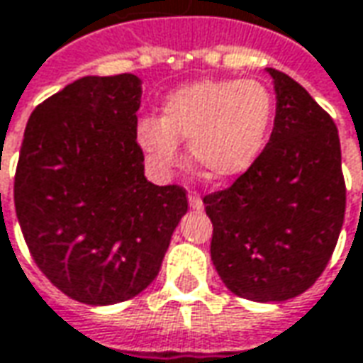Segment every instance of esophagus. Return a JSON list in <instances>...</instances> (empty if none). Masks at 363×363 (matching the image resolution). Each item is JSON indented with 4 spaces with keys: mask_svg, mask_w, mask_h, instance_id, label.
<instances>
[{
    "mask_svg": "<svg viewBox=\"0 0 363 363\" xmlns=\"http://www.w3.org/2000/svg\"><path fill=\"white\" fill-rule=\"evenodd\" d=\"M187 199H189V208L191 210H203V201H201V198H199L196 191H191Z\"/></svg>",
    "mask_w": 363,
    "mask_h": 363,
    "instance_id": "1",
    "label": "esophagus"
}]
</instances>
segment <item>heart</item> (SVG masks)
<instances>
[{
	"label": "heart",
	"instance_id": "b5f03b06",
	"mask_svg": "<svg viewBox=\"0 0 363 363\" xmlns=\"http://www.w3.org/2000/svg\"><path fill=\"white\" fill-rule=\"evenodd\" d=\"M274 97L255 79H203L165 97L162 118L138 123V142L160 169L179 162V140L213 182L244 174L266 145Z\"/></svg>",
	"mask_w": 363,
	"mask_h": 363
}]
</instances>
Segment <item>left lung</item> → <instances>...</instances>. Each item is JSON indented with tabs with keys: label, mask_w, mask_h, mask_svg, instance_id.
I'll use <instances>...</instances> for the list:
<instances>
[{
	"label": "left lung",
	"mask_w": 363,
	"mask_h": 363,
	"mask_svg": "<svg viewBox=\"0 0 363 363\" xmlns=\"http://www.w3.org/2000/svg\"><path fill=\"white\" fill-rule=\"evenodd\" d=\"M276 82L269 142L232 186L203 198L211 262L225 288L284 301L312 288L334 254L346 213L337 128L298 82Z\"/></svg>",
	"instance_id": "8db88e82"
}]
</instances>
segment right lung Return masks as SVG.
<instances>
[{
	"instance_id": "1",
	"label": "right lung",
	"mask_w": 363,
	"mask_h": 363,
	"mask_svg": "<svg viewBox=\"0 0 363 363\" xmlns=\"http://www.w3.org/2000/svg\"><path fill=\"white\" fill-rule=\"evenodd\" d=\"M140 77H82L29 116L13 201L29 254L65 296L109 306L152 284L186 189L143 176Z\"/></svg>"
}]
</instances>
